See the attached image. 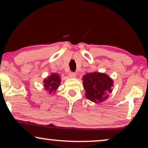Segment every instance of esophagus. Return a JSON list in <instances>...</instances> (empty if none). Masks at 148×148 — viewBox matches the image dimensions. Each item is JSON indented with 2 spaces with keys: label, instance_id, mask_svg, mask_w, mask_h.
I'll return each instance as SVG.
<instances>
[{
  "label": "esophagus",
  "instance_id": "esophagus-1",
  "mask_svg": "<svg viewBox=\"0 0 148 148\" xmlns=\"http://www.w3.org/2000/svg\"><path fill=\"white\" fill-rule=\"evenodd\" d=\"M76 76V73H74V72H69V76L70 78H75Z\"/></svg>",
  "mask_w": 148,
  "mask_h": 148
}]
</instances>
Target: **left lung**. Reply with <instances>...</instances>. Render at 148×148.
Masks as SVG:
<instances>
[{
	"mask_svg": "<svg viewBox=\"0 0 148 148\" xmlns=\"http://www.w3.org/2000/svg\"><path fill=\"white\" fill-rule=\"evenodd\" d=\"M113 84L112 79L103 73H88L83 76L86 97L95 103H100L108 98L112 92Z\"/></svg>",
	"mask_w": 148,
	"mask_h": 148,
	"instance_id": "1",
	"label": "left lung"
}]
</instances>
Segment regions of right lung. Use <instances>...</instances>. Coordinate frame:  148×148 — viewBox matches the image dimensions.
Listing matches in <instances>:
<instances>
[{"label":"right lung","mask_w":148,"mask_h":148,"mask_svg":"<svg viewBox=\"0 0 148 148\" xmlns=\"http://www.w3.org/2000/svg\"><path fill=\"white\" fill-rule=\"evenodd\" d=\"M60 76L58 74H51L43 81L45 90L48 92L49 94H51L52 92L57 90L58 88L60 86Z\"/></svg>","instance_id":"1"}]
</instances>
